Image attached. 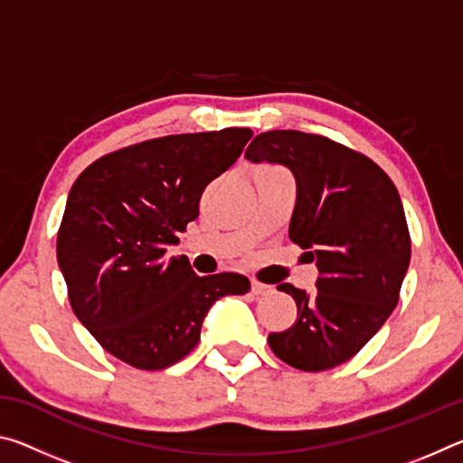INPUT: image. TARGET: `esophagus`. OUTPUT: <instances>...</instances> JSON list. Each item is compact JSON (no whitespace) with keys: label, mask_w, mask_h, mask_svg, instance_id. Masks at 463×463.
Wrapping results in <instances>:
<instances>
[{"label":"esophagus","mask_w":463,"mask_h":463,"mask_svg":"<svg viewBox=\"0 0 463 463\" xmlns=\"http://www.w3.org/2000/svg\"><path fill=\"white\" fill-rule=\"evenodd\" d=\"M250 292H253L255 296H265L271 292V286L261 284V281H257V279H250Z\"/></svg>","instance_id":"esophagus-1"}]
</instances>
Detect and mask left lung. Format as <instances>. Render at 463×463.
Instances as JSON below:
<instances>
[{
	"mask_svg": "<svg viewBox=\"0 0 463 463\" xmlns=\"http://www.w3.org/2000/svg\"><path fill=\"white\" fill-rule=\"evenodd\" d=\"M245 156L281 163L296 177L289 239L317 261V292L278 289L296 300V323L271 333L281 362L302 372L341 365L380 331L401 298L411 234L396 185L378 163L323 135L261 132Z\"/></svg>",
	"mask_w": 463,
	"mask_h": 463,
	"instance_id": "obj_1",
	"label": "left lung"
}]
</instances>
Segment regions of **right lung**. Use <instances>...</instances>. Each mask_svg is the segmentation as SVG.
Here are the masks:
<instances>
[{"label": "right lung", "instance_id": "obj_1", "mask_svg": "<svg viewBox=\"0 0 463 463\" xmlns=\"http://www.w3.org/2000/svg\"><path fill=\"white\" fill-rule=\"evenodd\" d=\"M250 137L222 128L143 140L75 179L57 232L59 268L75 317L120 362L146 372L177 364L218 298L249 292L241 273L200 278L184 255L165 253Z\"/></svg>", "mask_w": 463, "mask_h": 463}]
</instances>
